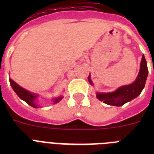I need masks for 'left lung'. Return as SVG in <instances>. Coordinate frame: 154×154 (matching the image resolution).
<instances>
[{"label": "left lung", "instance_id": "8db88e82", "mask_svg": "<svg viewBox=\"0 0 154 154\" xmlns=\"http://www.w3.org/2000/svg\"><path fill=\"white\" fill-rule=\"evenodd\" d=\"M147 75V64H146V58L143 55L142 60L140 62V69L137 79L134 82L130 85L119 87L115 92H108V93L97 92L96 97L106 104L115 106H121L127 102H130L133 99H135L141 93L145 86ZM89 82L91 85H92L90 76H89Z\"/></svg>", "mask_w": 154, "mask_h": 154}]
</instances>
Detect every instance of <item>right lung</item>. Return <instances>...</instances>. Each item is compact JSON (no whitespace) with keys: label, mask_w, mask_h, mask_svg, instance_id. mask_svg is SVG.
<instances>
[{"label":"right lung","mask_w":154,"mask_h":154,"mask_svg":"<svg viewBox=\"0 0 154 154\" xmlns=\"http://www.w3.org/2000/svg\"><path fill=\"white\" fill-rule=\"evenodd\" d=\"M10 84L11 85L12 89H14V91L16 92L17 96H19V98L22 100H24V102H26L28 105H30L31 106L34 107V108H38V106L36 105V103H35V99L37 98V95L34 93H31V92H28L26 89H23L22 87H21L20 85H17L15 82H14L11 79H10ZM62 99V96L61 97H58L56 99H54V104L58 103L60 101L61 99Z\"/></svg>","instance_id":"right-lung-1"}]
</instances>
